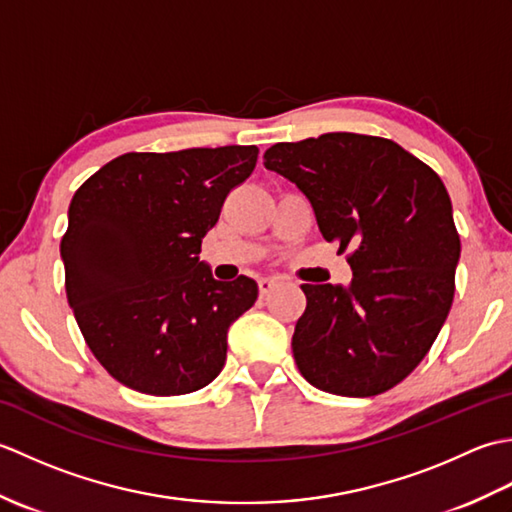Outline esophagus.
Segmentation results:
<instances>
[{"instance_id":"1","label":"esophagus","mask_w":512,"mask_h":512,"mask_svg":"<svg viewBox=\"0 0 512 512\" xmlns=\"http://www.w3.org/2000/svg\"><path fill=\"white\" fill-rule=\"evenodd\" d=\"M259 295L262 297H266V295H270V292H273L275 288H277V279H270V277H262L259 279Z\"/></svg>"}]
</instances>
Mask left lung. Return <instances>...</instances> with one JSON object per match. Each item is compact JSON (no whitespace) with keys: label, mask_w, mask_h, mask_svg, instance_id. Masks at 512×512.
<instances>
[{"label":"left lung","mask_w":512,"mask_h":512,"mask_svg":"<svg viewBox=\"0 0 512 512\" xmlns=\"http://www.w3.org/2000/svg\"><path fill=\"white\" fill-rule=\"evenodd\" d=\"M264 167L295 182L321 235L350 250V286H301V376L336 396L383 394L427 356L451 310L460 235L447 189L394 140L350 132L277 143Z\"/></svg>","instance_id":"obj_1"}]
</instances>
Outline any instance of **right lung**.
<instances>
[{
    "label": "right lung",
    "instance_id": "1",
    "mask_svg": "<svg viewBox=\"0 0 512 512\" xmlns=\"http://www.w3.org/2000/svg\"><path fill=\"white\" fill-rule=\"evenodd\" d=\"M255 145L123 154L85 180L61 239L65 292L107 374L151 396H180L222 372L231 323L257 284L217 281L200 262L228 191L255 169Z\"/></svg>",
    "mask_w": 512,
    "mask_h": 512
}]
</instances>
